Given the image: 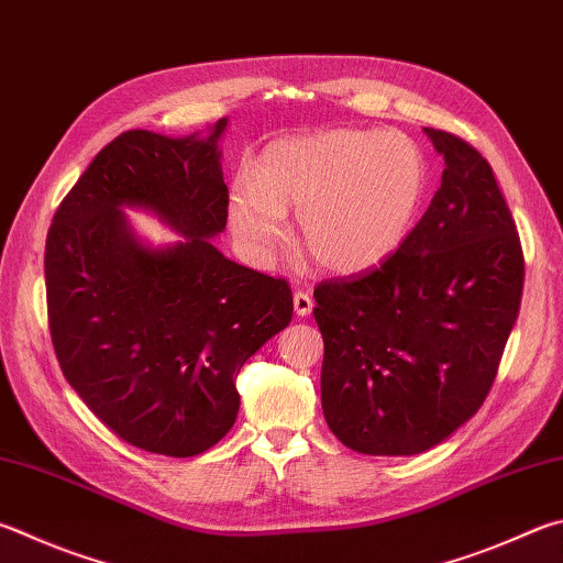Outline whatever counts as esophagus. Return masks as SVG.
I'll return each instance as SVG.
<instances>
[{"label":"esophagus","mask_w":563,"mask_h":563,"mask_svg":"<svg viewBox=\"0 0 563 563\" xmlns=\"http://www.w3.org/2000/svg\"><path fill=\"white\" fill-rule=\"evenodd\" d=\"M292 305H295V312H298V317H308L312 312V295L305 292V290H295L292 295Z\"/></svg>","instance_id":"obj_1"}]
</instances>
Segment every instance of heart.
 <instances>
[{"instance_id":"heart-1","label":"heart","mask_w":563,"mask_h":563,"mask_svg":"<svg viewBox=\"0 0 563 563\" xmlns=\"http://www.w3.org/2000/svg\"><path fill=\"white\" fill-rule=\"evenodd\" d=\"M428 194L423 150L401 132L324 130L275 140L253 181L231 189L229 219L249 253L265 258L285 236V209L327 271H372L408 239Z\"/></svg>"}]
</instances>
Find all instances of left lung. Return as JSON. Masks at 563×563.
I'll return each instance as SVG.
<instances>
[{
	"label": "left lung",
	"mask_w": 563,
	"mask_h": 563,
	"mask_svg": "<svg viewBox=\"0 0 563 563\" xmlns=\"http://www.w3.org/2000/svg\"><path fill=\"white\" fill-rule=\"evenodd\" d=\"M441 189L394 255L314 288L322 411L364 455H416L477 413L493 388L525 288V255L493 167L426 128Z\"/></svg>",
	"instance_id": "1"
}]
</instances>
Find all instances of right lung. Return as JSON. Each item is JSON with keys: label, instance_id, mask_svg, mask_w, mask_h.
I'll list each match as a JSON object with an SVG mask.
<instances>
[{"label": "right lung", "instance_id": "add662e5", "mask_svg": "<svg viewBox=\"0 0 563 563\" xmlns=\"http://www.w3.org/2000/svg\"><path fill=\"white\" fill-rule=\"evenodd\" d=\"M221 118L209 135L128 130L98 152L48 229V330L66 382L122 441L191 457L239 416L236 376L292 320L285 278L229 261ZM122 206L147 208L185 241L150 250Z\"/></svg>", "mask_w": 563, "mask_h": 563}]
</instances>
